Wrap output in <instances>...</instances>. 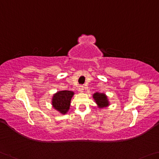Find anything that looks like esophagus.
Here are the masks:
<instances>
[{"mask_svg": "<svg viewBox=\"0 0 159 159\" xmlns=\"http://www.w3.org/2000/svg\"><path fill=\"white\" fill-rule=\"evenodd\" d=\"M79 90L80 93H83L84 90V87L83 86V85H80V86H79Z\"/></svg>", "mask_w": 159, "mask_h": 159, "instance_id": "esophagus-1", "label": "esophagus"}]
</instances>
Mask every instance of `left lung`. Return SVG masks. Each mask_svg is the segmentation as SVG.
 <instances>
[{"label":"left lung","instance_id":"obj_1","mask_svg":"<svg viewBox=\"0 0 159 159\" xmlns=\"http://www.w3.org/2000/svg\"><path fill=\"white\" fill-rule=\"evenodd\" d=\"M93 98L100 109L107 107L110 105L107 96L104 93H95L93 95Z\"/></svg>","mask_w":159,"mask_h":159}]
</instances>
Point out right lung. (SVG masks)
I'll return each mask as SVG.
<instances>
[{
  "label": "right lung",
  "mask_w": 159,
  "mask_h": 159,
  "mask_svg": "<svg viewBox=\"0 0 159 159\" xmlns=\"http://www.w3.org/2000/svg\"><path fill=\"white\" fill-rule=\"evenodd\" d=\"M74 92L71 90H60L53 95L52 98V107L61 115H66L69 112L70 101Z\"/></svg>",
  "instance_id": "right-lung-1"
}]
</instances>
